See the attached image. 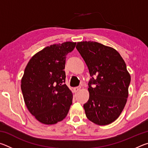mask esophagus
<instances>
[{"instance_id":"esophagus-1","label":"esophagus","mask_w":148,"mask_h":148,"mask_svg":"<svg viewBox=\"0 0 148 148\" xmlns=\"http://www.w3.org/2000/svg\"><path fill=\"white\" fill-rule=\"evenodd\" d=\"M80 89H81V87H80V86H77V87H74V91L75 92H77V91H79Z\"/></svg>"}]
</instances>
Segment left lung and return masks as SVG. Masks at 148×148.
Listing matches in <instances>:
<instances>
[{"instance_id": "obj_1", "label": "left lung", "mask_w": 148, "mask_h": 148, "mask_svg": "<svg viewBox=\"0 0 148 148\" xmlns=\"http://www.w3.org/2000/svg\"><path fill=\"white\" fill-rule=\"evenodd\" d=\"M76 49L86 62L91 78L89 99L84 108L88 119L106 125L118 118L128 97L131 76L116 49L96 42H77Z\"/></svg>"}]
</instances>
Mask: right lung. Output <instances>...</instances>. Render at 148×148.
Here are the masks:
<instances>
[{"instance_id":"add662e5","label":"right lung","mask_w":148,"mask_h":148,"mask_svg":"<svg viewBox=\"0 0 148 148\" xmlns=\"http://www.w3.org/2000/svg\"><path fill=\"white\" fill-rule=\"evenodd\" d=\"M76 42H66L45 47L29 61L21 79L25 103L38 121L52 125L67 116L72 94L65 84L66 56Z\"/></svg>"}]
</instances>
